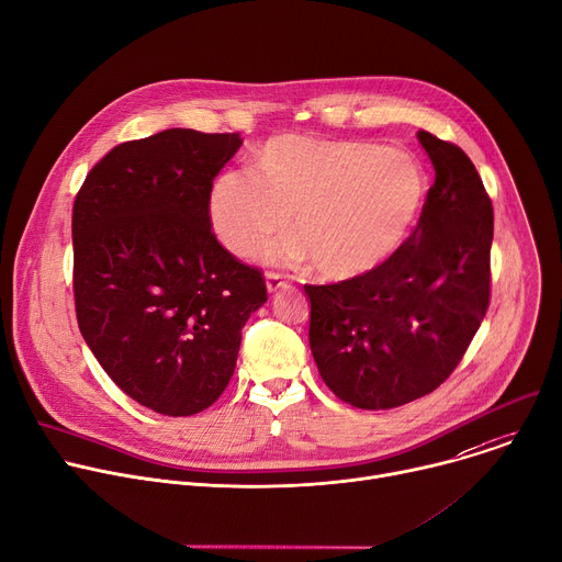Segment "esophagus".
<instances>
[{"label": "esophagus", "instance_id": "34e87169", "mask_svg": "<svg viewBox=\"0 0 562 562\" xmlns=\"http://www.w3.org/2000/svg\"><path fill=\"white\" fill-rule=\"evenodd\" d=\"M286 282H289V278H286V276H280V273H267V289H269V293H276V291L284 289V286H286Z\"/></svg>", "mask_w": 562, "mask_h": 562}]
</instances>
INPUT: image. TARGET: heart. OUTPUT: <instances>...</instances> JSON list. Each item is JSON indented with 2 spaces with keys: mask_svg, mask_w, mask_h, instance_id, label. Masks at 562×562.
Returning a JSON list of instances; mask_svg holds the SVG:
<instances>
[{
  "mask_svg": "<svg viewBox=\"0 0 562 562\" xmlns=\"http://www.w3.org/2000/svg\"><path fill=\"white\" fill-rule=\"evenodd\" d=\"M428 172L403 147L302 134L269 138L255 155V175L215 179L209 213L226 250L248 258L286 226L293 235L269 248V260L314 258L329 280H353L385 265L419 224Z\"/></svg>",
  "mask_w": 562,
  "mask_h": 562,
  "instance_id": "b5f03b06",
  "label": "heart"
}]
</instances>
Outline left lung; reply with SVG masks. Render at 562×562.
<instances>
[{
	"label": "left lung",
	"instance_id": "obj_1",
	"mask_svg": "<svg viewBox=\"0 0 562 562\" xmlns=\"http://www.w3.org/2000/svg\"><path fill=\"white\" fill-rule=\"evenodd\" d=\"M417 138L435 183L413 235L368 276L304 284L318 372L361 411H390L439 387L488 310L491 199L464 149L424 130Z\"/></svg>",
	"mask_w": 562,
	"mask_h": 562
}]
</instances>
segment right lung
Wrapping results in <instances>:
<instances>
[{
  "instance_id": "add662e5",
  "label": "right lung",
  "mask_w": 562,
  "mask_h": 562,
  "mask_svg": "<svg viewBox=\"0 0 562 562\" xmlns=\"http://www.w3.org/2000/svg\"><path fill=\"white\" fill-rule=\"evenodd\" d=\"M239 134L164 130L116 145L74 203L80 334L110 379L168 417L226 390L241 327L267 302L258 269L217 241L209 199Z\"/></svg>"
}]
</instances>
